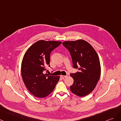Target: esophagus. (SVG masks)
Instances as JSON below:
<instances>
[{"label":"esophagus","mask_w":121,"mask_h":121,"mask_svg":"<svg viewBox=\"0 0 121 121\" xmlns=\"http://www.w3.org/2000/svg\"><path fill=\"white\" fill-rule=\"evenodd\" d=\"M61 77H62V78H63V79H65V78H66V77H67V76H63V75H62Z\"/></svg>","instance_id":"1"}]
</instances>
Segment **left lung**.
Instances as JSON below:
<instances>
[{
    "label": "left lung",
    "mask_w": 121,
    "mask_h": 121,
    "mask_svg": "<svg viewBox=\"0 0 121 121\" xmlns=\"http://www.w3.org/2000/svg\"><path fill=\"white\" fill-rule=\"evenodd\" d=\"M62 44L71 54L74 67L79 70L76 73L71 74L74 82L70 90L78 96L88 95L93 91L100 76L99 56L93 47L85 40L65 41Z\"/></svg>",
    "instance_id": "8db88e82"
}]
</instances>
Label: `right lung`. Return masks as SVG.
<instances>
[{"label":"right lung","instance_id":"1","mask_svg":"<svg viewBox=\"0 0 121 121\" xmlns=\"http://www.w3.org/2000/svg\"><path fill=\"white\" fill-rule=\"evenodd\" d=\"M61 44V41H38L25 52L21 64L22 80L28 91L36 97L44 98L54 90L60 76L44 74L50 64L52 50Z\"/></svg>","mask_w":121,"mask_h":121}]
</instances>
